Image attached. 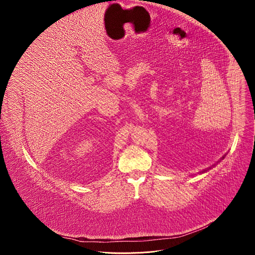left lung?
Instances as JSON below:
<instances>
[{
  "label": "left lung",
  "mask_w": 255,
  "mask_h": 255,
  "mask_svg": "<svg viewBox=\"0 0 255 255\" xmlns=\"http://www.w3.org/2000/svg\"><path fill=\"white\" fill-rule=\"evenodd\" d=\"M223 158H224V157H223ZM223 158H222V159H223ZM209 169H211V167H210V168H208V169H206V170H203V171H201V172H200V174H202V173H204V172H207Z\"/></svg>",
  "instance_id": "obj_1"
}]
</instances>
